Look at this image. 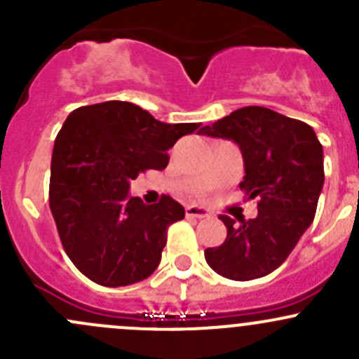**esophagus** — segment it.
<instances>
[{
  "label": "esophagus",
  "mask_w": 359,
  "mask_h": 359,
  "mask_svg": "<svg viewBox=\"0 0 359 359\" xmlns=\"http://www.w3.org/2000/svg\"><path fill=\"white\" fill-rule=\"evenodd\" d=\"M208 210L201 208V206H196V205H189L186 206V217H189V219H205V217H208Z\"/></svg>",
  "instance_id": "esophagus-1"
}]
</instances>
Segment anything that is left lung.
<instances>
[{
  "label": "left lung",
  "instance_id": "obj_1",
  "mask_svg": "<svg viewBox=\"0 0 359 359\" xmlns=\"http://www.w3.org/2000/svg\"><path fill=\"white\" fill-rule=\"evenodd\" d=\"M200 133L240 146L247 200H259L255 219L220 215L227 236L206 248L217 274L234 281L267 276L281 266L314 220L323 189V147L307 123L260 106L241 107Z\"/></svg>",
  "mask_w": 359,
  "mask_h": 359
}]
</instances>
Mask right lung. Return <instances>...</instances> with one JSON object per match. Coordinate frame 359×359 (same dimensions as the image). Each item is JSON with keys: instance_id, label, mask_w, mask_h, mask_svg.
I'll use <instances>...</instances> for the list:
<instances>
[{"instance_id": "add662e5", "label": "right lung", "mask_w": 359, "mask_h": 359, "mask_svg": "<svg viewBox=\"0 0 359 359\" xmlns=\"http://www.w3.org/2000/svg\"><path fill=\"white\" fill-rule=\"evenodd\" d=\"M200 123H161L123 100L78 107L55 139L50 210L67 257L88 280L126 287L156 271L166 229L186 212L163 194L154 205L128 196L130 182L168 165V153Z\"/></svg>"}]
</instances>
